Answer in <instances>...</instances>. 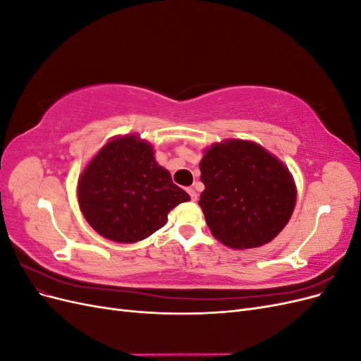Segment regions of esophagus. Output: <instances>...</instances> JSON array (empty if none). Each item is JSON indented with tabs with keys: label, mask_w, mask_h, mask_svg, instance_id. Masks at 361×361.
<instances>
[{
	"label": "esophagus",
	"mask_w": 361,
	"mask_h": 361,
	"mask_svg": "<svg viewBox=\"0 0 361 361\" xmlns=\"http://www.w3.org/2000/svg\"><path fill=\"white\" fill-rule=\"evenodd\" d=\"M187 192L190 194V197H191V200H192V202H197V192H195V190H194V188H188V190H187Z\"/></svg>",
	"instance_id": "obj_1"
}]
</instances>
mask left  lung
<instances>
[{
	"label": "left lung",
	"mask_w": 361,
	"mask_h": 361,
	"mask_svg": "<svg viewBox=\"0 0 361 361\" xmlns=\"http://www.w3.org/2000/svg\"><path fill=\"white\" fill-rule=\"evenodd\" d=\"M204 191L199 204L207 227L224 245L255 248L286 226L295 207L288 169L256 143L228 140L206 150L200 162Z\"/></svg>",
	"instance_id": "1"
}]
</instances>
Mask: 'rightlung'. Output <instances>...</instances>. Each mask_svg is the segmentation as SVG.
<instances>
[{
  "instance_id": "right-lung-1",
  "label": "right lung",
  "mask_w": 361,
  "mask_h": 361,
  "mask_svg": "<svg viewBox=\"0 0 361 361\" xmlns=\"http://www.w3.org/2000/svg\"><path fill=\"white\" fill-rule=\"evenodd\" d=\"M190 195L158 166L154 150L135 135L105 145L78 182V202L94 231L116 243H137L167 223Z\"/></svg>"
}]
</instances>
